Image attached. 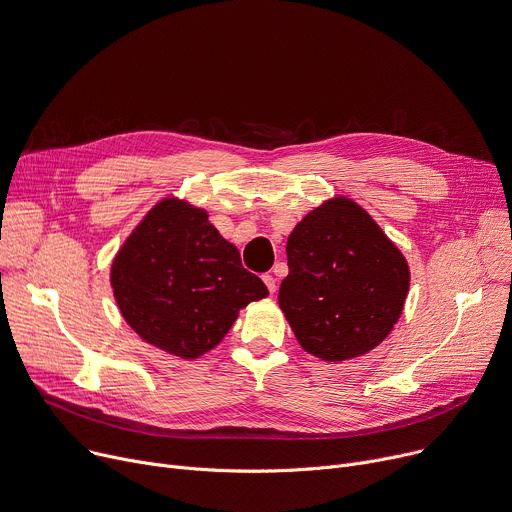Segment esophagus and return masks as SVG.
I'll return each mask as SVG.
<instances>
[{
	"mask_svg": "<svg viewBox=\"0 0 512 512\" xmlns=\"http://www.w3.org/2000/svg\"><path fill=\"white\" fill-rule=\"evenodd\" d=\"M263 282H265L269 294H273L275 292V277L271 273H263Z\"/></svg>",
	"mask_w": 512,
	"mask_h": 512,
	"instance_id": "1",
	"label": "esophagus"
}]
</instances>
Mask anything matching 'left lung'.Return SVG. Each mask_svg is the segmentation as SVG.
<instances>
[{"instance_id": "8db88e82", "label": "left lung", "mask_w": 512, "mask_h": 512, "mask_svg": "<svg viewBox=\"0 0 512 512\" xmlns=\"http://www.w3.org/2000/svg\"><path fill=\"white\" fill-rule=\"evenodd\" d=\"M280 288L298 343L324 361H345L378 347L394 329L410 271L398 247L361 206L324 202L288 237Z\"/></svg>"}]
</instances>
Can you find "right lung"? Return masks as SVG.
I'll return each mask as SVG.
<instances>
[{"instance_id": "obj_1", "label": "right lung", "mask_w": 512, "mask_h": 512, "mask_svg": "<svg viewBox=\"0 0 512 512\" xmlns=\"http://www.w3.org/2000/svg\"><path fill=\"white\" fill-rule=\"evenodd\" d=\"M110 282L124 320L147 343L196 359L216 347L265 284L241 263L208 214L159 202L118 251Z\"/></svg>"}]
</instances>
